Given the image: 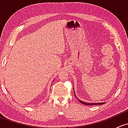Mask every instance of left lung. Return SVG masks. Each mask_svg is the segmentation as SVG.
Segmentation results:
<instances>
[{
  "label": "left lung",
  "instance_id": "obj_1",
  "mask_svg": "<svg viewBox=\"0 0 128 128\" xmlns=\"http://www.w3.org/2000/svg\"><path fill=\"white\" fill-rule=\"evenodd\" d=\"M78 101L80 102L81 103V104H86V105H96V104H104V103H98V104H96V103H92V104H88V103H86L84 102H82L81 100H78Z\"/></svg>",
  "mask_w": 128,
  "mask_h": 128
}]
</instances>
